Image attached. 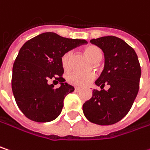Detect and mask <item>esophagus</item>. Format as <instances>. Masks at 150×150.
<instances>
[{
    "label": "esophagus",
    "mask_w": 150,
    "mask_h": 150,
    "mask_svg": "<svg viewBox=\"0 0 150 150\" xmlns=\"http://www.w3.org/2000/svg\"><path fill=\"white\" fill-rule=\"evenodd\" d=\"M75 91L76 92V93H80V92L81 91V88H79V87H75Z\"/></svg>",
    "instance_id": "1"
}]
</instances>
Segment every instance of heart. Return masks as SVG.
<instances>
[{"label": "heart", "mask_w": 150, "mask_h": 150, "mask_svg": "<svg viewBox=\"0 0 150 150\" xmlns=\"http://www.w3.org/2000/svg\"><path fill=\"white\" fill-rule=\"evenodd\" d=\"M84 53L88 57L90 61L95 63L98 59L102 57V52L100 49L96 46L90 45L84 48ZM72 57L71 52H66L61 57V64L63 69L67 71L70 68V60ZM95 75L93 74H80V73H71L67 76V81L69 84L78 86L85 87L93 82Z\"/></svg>", "instance_id": "obj_1"}]
</instances>
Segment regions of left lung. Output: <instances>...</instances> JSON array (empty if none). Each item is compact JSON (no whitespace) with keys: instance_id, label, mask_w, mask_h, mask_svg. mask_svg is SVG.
I'll use <instances>...</instances> for the list:
<instances>
[{"instance_id":"1","label":"left lung","mask_w":150,"mask_h":150,"mask_svg":"<svg viewBox=\"0 0 150 150\" xmlns=\"http://www.w3.org/2000/svg\"><path fill=\"white\" fill-rule=\"evenodd\" d=\"M104 55V69L95 81L101 91L93 89V97L83 104L86 118L100 126L112 125L123 119L136 98L141 68L134 49L115 36L90 40ZM110 87L103 89L105 84Z\"/></svg>"}]
</instances>
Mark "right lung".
Instances as JSON below:
<instances>
[{"instance_id":"add662e5","label":"right lung","mask_w":150,"mask_h":150,"mask_svg":"<svg viewBox=\"0 0 150 150\" xmlns=\"http://www.w3.org/2000/svg\"><path fill=\"white\" fill-rule=\"evenodd\" d=\"M86 43V40L69 39L47 32L23 44L13 67L12 89L19 110L27 118L48 122L61 114L65 96L75 90L61 77L64 73L61 57ZM52 79L60 82L58 88L49 85Z\"/></svg>"}]
</instances>
